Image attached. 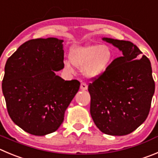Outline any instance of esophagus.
<instances>
[{"label":"esophagus","mask_w":158,"mask_h":158,"mask_svg":"<svg viewBox=\"0 0 158 158\" xmlns=\"http://www.w3.org/2000/svg\"><path fill=\"white\" fill-rule=\"evenodd\" d=\"M80 89H82V90H86V89H87V84H86V82H81Z\"/></svg>","instance_id":"34e87169"}]
</instances>
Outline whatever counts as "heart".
<instances>
[{
	"label": "heart",
	"mask_w": 158,
	"mask_h": 158,
	"mask_svg": "<svg viewBox=\"0 0 158 158\" xmlns=\"http://www.w3.org/2000/svg\"><path fill=\"white\" fill-rule=\"evenodd\" d=\"M112 51L107 45L89 44L75 47L71 50L69 58L73 65L82 69L87 77H97L106 70L112 61ZM64 67L71 69L69 63Z\"/></svg>",
	"instance_id": "heart-1"
}]
</instances>
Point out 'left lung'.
Here are the masks:
<instances>
[{"instance_id": "8db88e82", "label": "left lung", "mask_w": 158, "mask_h": 158, "mask_svg": "<svg viewBox=\"0 0 158 158\" xmlns=\"http://www.w3.org/2000/svg\"><path fill=\"white\" fill-rule=\"evenodd\" d=\"M122 51L104 72L92 78L90 114L97 127L110 135L131 133L150 112L155 89L150 61L129 41L104 38Z\"/></svg>"}]
</instances>
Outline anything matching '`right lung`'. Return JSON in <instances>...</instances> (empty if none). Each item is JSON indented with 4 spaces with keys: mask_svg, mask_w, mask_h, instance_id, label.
Here are the masks:
<instances>
[{
    "mask_svg": "<svg viewBox=\"0 0 158 158\" xmlns=\"http://www.w3.org/2000/svg\"><path fill=\"white\" fill-rule=\"evenodd\" d=\"M62 42L53 37L26 41L4 67L2 91L8 114L32 135L55 132L79 91V81H65L54 72L64 66Z\"/></svg>",
    "mask_w": 158,
    "mask_h": 158,
    "instance_id": "right-lung-1",
    "label": "right lung"
}]
</instances>
